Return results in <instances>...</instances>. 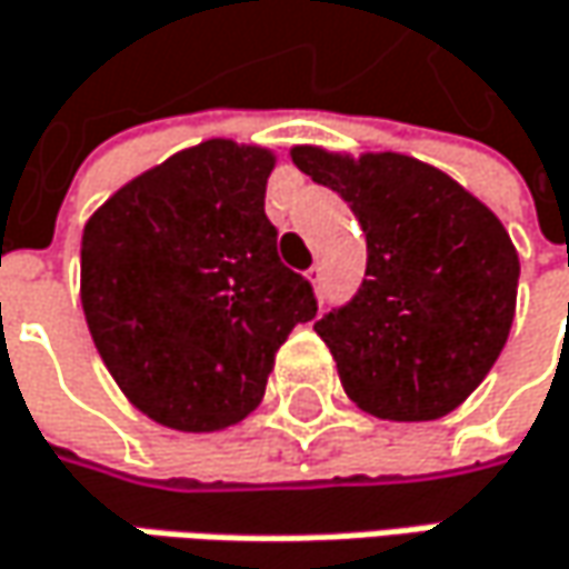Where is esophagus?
I'll list each match as a JSON object with an SVG mask.
<instances>
[{
    "instance_id": "34e87169",
    "label": "esophagus",
    "mask_w": 569,
    "mask_h": 569,
    "mask_svg": "<svg viewBox=\"0 0 569 569\" xmlns=\"http://www.w3.org/2000/svg\"><path fill=\"white\" fill-rule=\"evenodd\" d=\"M309 280H312V286H316V292H318V296H321V270H318V267H312V270H309Z\"/></svg>"
}]
</instances>
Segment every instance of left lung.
Here are the masks:
<instances>
[{
    "mask_svg": "<svg viewBox=\"0 0 569 569\" xmlns=\"http://www.w3.org/2000/svg\"><path fill=\"white\" fill-rule=\"evenodd\" d=\"M292 163L335 189L367 234V280L316 321L345 392L389 421L453 412L483 383L516 316L518 253L502 221L402 153L292 148Z\"/></svg>",
    "mask_w": 569,
    "mask_h": 569,
    "instance_id": "obj_1",
    "label": "left lung"
}]
</instances>
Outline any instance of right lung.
Instances as JSON below:
<instances>
[{
  "label": "right lung",
  "instance_id": "add662e5",
  "mask_svg": "<svg viewBox=\"0 0 569 569\" xmlns=\"http://www.w3.org/2000/svg\"><path fill=\"white\" fill-rule=\"evenodd\" d=\"M273 153L206 141L121 186L86 221L80 296L121 392L177 431H218L263 399L273 353L318 312L263 212Z\"/></svg>",
  "mask_w": 569,
  "mask_h": 569
}]
</instances>
